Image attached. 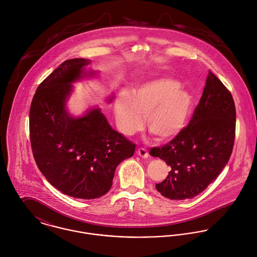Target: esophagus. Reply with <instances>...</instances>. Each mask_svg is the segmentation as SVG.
Returning a JSON list of instances; mask_svg holds the SVG:
<instances>
[{"label": "esophagus", "mask_w": 257, "mask_h": 257, "mask_svg": "<svg viewBox=\"0 0 257 257\" xmlns=\"http://www.w3.org/2000/svg\"><path fill=\"white\" fill-rule=\"evenodd\" d=\"M137 153H138V155H139L141 158H143V159H148V158H149V153H148V151H147L146 149L141 148V149L138 150Z\"/></svg>", "instance_id": "obj_1"}]
</instances>
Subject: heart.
Here are the masks:
<instances>
[{
	"instance_id": "heart-1",
	"label": "heart",
	"mask_w": 257,
	"mask_h": 257,
	"mask_svg": "<svg viewBox=\"0 0 257 257\" xmlns=\"http://www.w3.org/2000/svg\"><path fill=\"white\" fill-rule=\"evenodd\" d=\"M192 99L190 94L171 79H157L133 87L128 94L121 92L114 101L118 130L131 136L143 127L160 142L178 136L186 125Z\"/></svg>"
}]
</instances>
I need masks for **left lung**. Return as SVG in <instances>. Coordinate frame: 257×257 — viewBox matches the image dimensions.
Listing matches in <instances>:
<instances>
[{
    "label": "left lung",
    "instance_id": "8db88e82",
    "mask_svg": "<svg viewBox=\"0 0 257 257\" xmlns=\"http://www.w3.org/2000/svg\"><path fill=\"white\" fill-rule=\"evenodd\" d=\"M235 105L230 91L210 71L199 103L186 127L150 154L171 168L156 184L170 199L183 200L203 191L229 161L235 138Z\"/></svg>",
    "mask_w": 257,
    "mask_h": 257
}]
</instances>
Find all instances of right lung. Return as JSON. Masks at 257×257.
I'll return each instance as SVG.
<instances>
[{
  "mask_svg": "<svg viewBox=\"0 0 257 257\" xmlns=\"http://www.w3.org/2000/svg\"><path fill=\"white\" fill-rule=\"evenodd\" d=\"M89 64L86 59L65 61L38 86L30 108L31 146L39 170L58 190L81 199L105 194L116 167L136 150L99 107L81 116L69 112L73 84L97 73L86 71Z\"/></svg>",
  "mask_w": 257,
  "mask_h": 257,
  "instance_id": "right-lung-1",
  "label": "right lung"
}]
</instances>
